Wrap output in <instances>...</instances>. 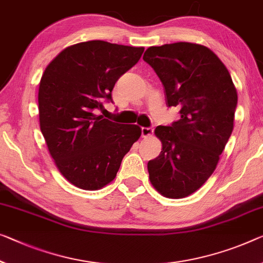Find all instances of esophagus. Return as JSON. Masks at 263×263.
<instances>
[{
	"label": "esophagus",
	"instance_id": "obj_1",
	"mask_svg": "<svg viewBox=\"0 0 263 263\" xmlns=\"http://www.w3.org/2000/svg\"><path fill=\"white\" fill-rule=\"evenodd\" d=\"M153 133H154V128H145V127H143L142 129H141V135H142V137L152 136Z\"/></svg>",
	"mask_w": 263,
	"mask_h": 263
}]
</instances>
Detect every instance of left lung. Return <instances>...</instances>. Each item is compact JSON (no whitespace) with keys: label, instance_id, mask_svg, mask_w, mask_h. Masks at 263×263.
I'll return each instance as SVG.
<instances>
[{"label":"left lung","instance_id":"8db88e82","mask_svg":"<svg viewBox=\"0 0 263 263\" xmlns=\"http://www.w3.org/2000/svg\"><path fill=\"white\" fill-rule=\"evenodd\" d=\"M143 60L159 76L168 107L181 119L159 126L160 155L148 162L149 180L161 195L182 199L211 177L234 128L237 91L221 60L202 44L149 47Z\"/></svg>","mask_w":263,"mask_h":263}]
</instances>
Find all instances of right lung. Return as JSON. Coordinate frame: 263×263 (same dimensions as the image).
<instances>
[{
	"instance_id": "add662e5",
	"label": "right lung",
	"mask_w": 263,
	"mask_h": 263,
	"mask_svg": "<svg viewBox=\"0 0 263 263\" xmlns=\"http://www.w3.org/2000/svg\"><path fill=\"white\" fill-rule=\"evenodd\" d=\"M143 47L106 41L72 44L44 69L39 86L40 128L56 167L84 191H99L116 177L124 155L141 136L137 124L94 114Z\"/></svg>"
}]
</instances>
